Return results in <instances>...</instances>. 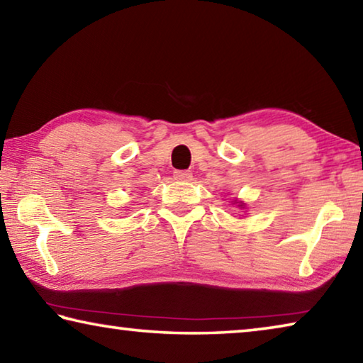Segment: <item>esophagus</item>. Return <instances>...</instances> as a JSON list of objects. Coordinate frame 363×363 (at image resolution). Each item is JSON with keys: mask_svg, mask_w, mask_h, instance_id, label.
Here are the masks:
<instances>
[{"mask_svg": "<svg viewBox=\"0 0 363 363\" xmlns=\"http://www.w3.org/2000/svg\"><path fill=\"white\" fill-rule=\"evenodd\" d=\"M174 179L189 182L192 181V173H190V171H174Z\"/></svg>", "mask_w": 363, "mask_h": 363, "instance_id": "esophagus-1", "label": "esophagus"}]
</instances>
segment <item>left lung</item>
I'll return each instance as SVG.
<instances>
[{"mask_svg": "<svg viewBox=\"0 0 363 363\" xmlns=\"http://www.w3.org/2000/svg\"><path fill=\"white\" fill-rule=\"evenodd\" d=\"M232 205H235L237 208H240V210H245V208H247V203H243V201L238 200V199H233L232 200Z\"/></svg>", "mask_w": 363, "mask_h": 363, "instance_id": "left-lung-1", "label": "left lung"}]
</instances>
